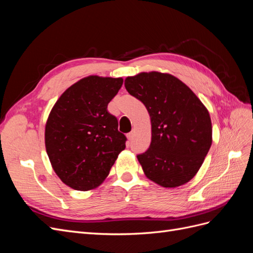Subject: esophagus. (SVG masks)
Here are the masks:
<instances>
[{
    "label": "esophagus",
    "mask_w": 253,
    "mask_h": 253,
    "mask_svg": "<svg viewBox=\"0 0 253 253\" xmlns=\"http://www.w3.org/2000/svg\"><path fill=\"white\" fill-rule=\"evenodd\" d=\"M133 137H134V132H131V133H128V134L126 135V138H127L128 141H131V140L133 139Z\"/></svg>",
    "instance_id": "esophagus-1"
}]
</instances>
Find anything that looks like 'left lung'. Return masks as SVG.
<instances>
[{
	"mask_svg": "<svg viewBox=\"0 0 253 253\" xmlns=\"http://www.w3.org/2000/svg\"><path fill=\"white\" fill-rule=\"evenodd\" d=\"M125 86L151 118L150 148L137 155L145 176L165 188L185 185L200 170L212 144L208 110L170 74L140 73L127 77Z\"/></svg>",
	"mask_w": 253,
	"mask_h": 253,
	"instance_id": "obj_1",
	"label": "left lung"
}]
</instances>
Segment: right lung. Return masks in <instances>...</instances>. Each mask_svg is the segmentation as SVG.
<instances>
[{
  "instance_id": "add662e5",
  "label": "right lung",
  "mask_w": 253,
  "mask_h": 253,
  "mask_svg": "<svg viewBox=\"0 0 253 253\" xmlns=\"http://www.w3.org/2000/svg\"><path fill=\"white\" fill-rule=\"evenodd\" d=\"M124 79L88 76L60 96L45 126V148L53 171L78 191L97 188L108 177L126 137L108 104Z\"/></svg>"
}]
</instances>
